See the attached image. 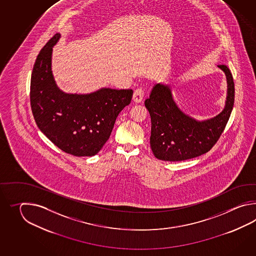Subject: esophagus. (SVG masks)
Returning <instances> with one entry per match:
<instances>
[{
    "label": "esophagus",
    "instance_id": "1",
    "mask_svg": "<svg viewBox=\"0 0 256 256\" xmlns=\"http://www.w3.org/2000/svg\"><path fill=\"white\" fill-rule=\"evenodd\" d=\"M144 96V92L142 90L141 88H136L134 90V95H132V100L136 104H139L142 100Z\"/></svg>",
    "mask_w": 256,
    "mask_h": 256
}]
</instances>
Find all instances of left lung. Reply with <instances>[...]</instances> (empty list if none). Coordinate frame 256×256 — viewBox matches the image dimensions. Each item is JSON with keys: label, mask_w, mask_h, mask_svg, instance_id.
<instances>
[{"label": "left lung", "mask_w": 256, "mask_h": 256, "mask_svg": "<svg viewBox=\"0 0 256 256\" xmlns=\"http://www.w3.org/2000/svg\"><path fill=\"white\" fill-rule=\"evenodd\" d=\"M227 78V98L222 112L206 120H196L178 107L168 85L158 83L144 105L151 117L150 146L156 158L183 161L208 152L228 122L234 104V78L227 66H218Z\"/></svg>", "instance_id": "1"}]
</instances>
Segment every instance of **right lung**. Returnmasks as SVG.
Wrapping results in <instances>:
<instances>
[{"label": "right lung", "mask_w": 256, "mask_h": 256, "mask_svg": "<svg viewBox=\"0 0 256 256\" xmlns=\"http://www.w3.org/2000/svg\"><path fill=\"white\" fill-rule=\"evenodd\" d=\"M56 34L41 49L34 65L30 102L40 130L54 146L75 156H93L108 141L115 120L129 105L132 90L102 88L90 94L63 92L51 70Z\"/></svg>", "instance_id": "1"}]
</instances>
